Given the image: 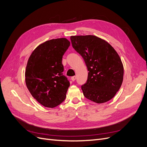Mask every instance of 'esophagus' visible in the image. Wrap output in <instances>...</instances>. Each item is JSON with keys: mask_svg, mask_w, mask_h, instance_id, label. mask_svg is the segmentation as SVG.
<instances>
[{"mask_svg": "<svg viewBox=\"0 0 147 147\" xmlns=\"http://www.w3.org/2000/svg\"><path fill=\"white\" fill-rule=\"evenodd\" d=\"M71 80H72L73 82L75 81V80H76V76H73V77H71Z\"/></svg>", "mask_w": 147, "mask_h": 147, "instance_id": "esophagus-1", "label": "esophagus"}]
</instances>
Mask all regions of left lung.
<instances>
[{
    "label": "left lung",
    "instance_id": "obj_1",
    "mask_svg": "<svg viewBox=\"0 0 147 147\" xmlns=\"http://www.w3.org/2000/svg\"><path fill=\"white\" fill-rule=\"evenodd\" d=\"M70 39L89 71L86 83L81 86L84 96L98 104L110 101L123 79L124 69L118 53L109 43L93 35L71 36Z\"/></svg>",
    "mask_w": 147,
    "mask_h": 147
}]
</instances>
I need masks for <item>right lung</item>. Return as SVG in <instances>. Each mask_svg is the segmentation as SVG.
Instances as JSON below:
<instances>
[{
	"mask_svg": "<svg viewBox=\"0 0 147 147\" xmlns=\"http://www.w3.org/2000/svg\"><path fill=\"white\" fill-rule=\"evenodd\" d=\"M70 45L65 38L38 46L28 60L26 83L30 94L42 105L55 107L64 102L69 82L63 75L62 59Z\"/></svg>",
	"mask_w": 147,
	"mask_h": 147,
	"instance_id": "1",
	"label": "right lung"
}]
</instances>
